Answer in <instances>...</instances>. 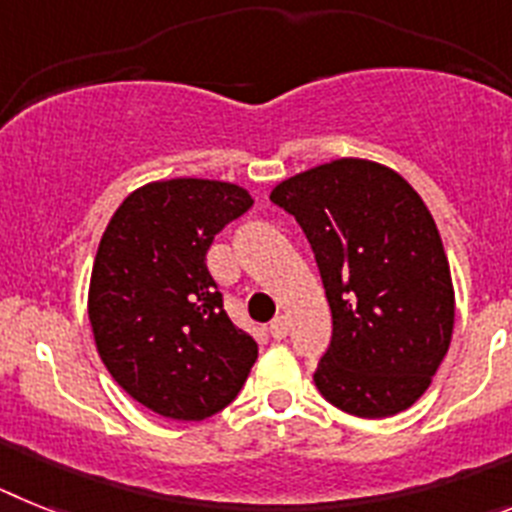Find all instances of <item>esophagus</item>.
<instances>
[{
	"instance_id": "34e87169",
	"label": "esophagus",
	"mask_w": 512,
	"mask_h": 512,
	"mask_svg": "<svg viewBox=\"0 0 512 512\" xmlns=\"http://www.w3.org/2000/svg\"><path fill=\"white\" fill-rule=\"evenodd\" d=\"M270 335H273L275 340H283V337L288 335V319L286 317H275L273 322H270Z\"/></svg>"
}]
</instances>
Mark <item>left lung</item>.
Masks as SVG:
<instances>
[{
  "label": "left lung",
  "instance_id": "obj_1",
  "mask_svg": "<svg viewBox=\"0 0 512 512\" xmlns=\"http://www.w3.org/2000/svg\"><path fill=\"white\" fill-rule=\"evenodd\" d=\"M299 221L332 311L314 384L337 410L391 417L425 394L453 335L441 234L412 185L384 164L335 159L275 185Z\"/></svg>",
  "mask_w": 512,
  "mask_h": 512
}]
</instances>
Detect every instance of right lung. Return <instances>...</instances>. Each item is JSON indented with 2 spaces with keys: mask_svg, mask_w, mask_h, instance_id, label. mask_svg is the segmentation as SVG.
Instances as JSON below:
<instances>
[{
  "mask_svg": "<svg viewBox=\"0 0 512 512\" xmlns=\"http://www.w3.org/2000/svg\"><path fill=\"white\" fill-rule=\"evenodd\" d=\"M250 208L239 185L177 177L133 190L102 234L90 281L97 353L157 415L206 420L255 366L257 342L229 319L206 265L213 237Z\"/></svg>",
  "mask_w": 512,
  "mask_h": 512,
  "instance_id": "1",
  "label": "right lung"
}]
</instances>
